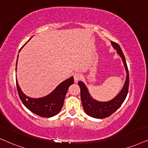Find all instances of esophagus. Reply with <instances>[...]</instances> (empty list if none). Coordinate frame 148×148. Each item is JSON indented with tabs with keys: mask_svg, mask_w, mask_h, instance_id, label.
<instances>
[{
	"mask_svg": "<svg viewBox=\"0 0 148 148\" xmlns=\"http://www.w3.org/2000/svg\"><path fill=\"white\" fill-rule=\"evenodd\" d=\"M80 78H81V74H79V73H75L74 74V79L76 83H77L78 80L80 79Z\"/></svg>",
	"mask_w": 148,
	"mask_h": 148,
	"instance_id": "obj_1",
	"label": "esophagus"
}]
</instances>
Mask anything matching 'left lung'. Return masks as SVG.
<instances>
[{
	"instance_id": "1",
	"label": "left lung",
	"mask_w": 148,
	"mask_h": 148,
	"mask_svg": "<svg viewBox=\"0 0 148 148\" xmlns=\"http://www.w3.org/2000/svg\"><path fill=\"white\" fill-rule=\"evenodd\" d=\"M111 42L113 47L117 50V52L122 59L126 72V81L120 92L111 100L108 101V102H100V101L96 100L91 96L87 87H86L83 82L79 81L78 83L80 89V98H81L84 111L88 115L94 118L103 119L111 115L114 112H115L120 107L123 102H124L128 92L129 73L126 59L119 44L113 42Z\"/></svg>"
}]
</instances>
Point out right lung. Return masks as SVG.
<instances>
[{
	"instance_id": "add662e5",
	"label": "right lung",
	"mask_w": 148,
	"mask_h": 148,
	"mask_svg": "<svg viewBox=\"0 0 148 148\" xmlns=\"http://www.w3.org/2000/svg\"><path fill=\"white\" fill-rule=\"evenodd\" d=\"M18 58H17V62H18ZM17 62L16 71L17 69ZM73 83H74V78L73 76H71L70 78L59 84L55 88V90L48 96L40 98H32L24 94L16 79L17 89L22 103L33 113L42 117H51L59 113L63 106L65 95L68 88Z\"/></svg>"
}]
</instances>
